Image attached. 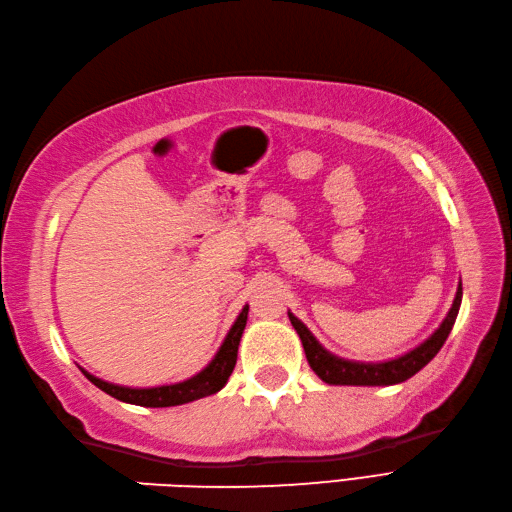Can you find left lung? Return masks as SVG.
<instances>
[{"label": "left lung", "instance_id": "left-lung-1", "mask_svg": "<svg viewBox=\"0 0 512 512\" xmlns=\"http://www.w3.org/2000/svg\"><path fill=\"white\" fill-rule=\"evenodd\" d=\"M463 300V283H458L456 296L452 300V307L448 316L443 318L439 329L432 333L426 342L415 346L413 350L404 352V355L387 361H350L333 355V352L326 350L307 326L300 322L292 311H287L290 322L296 329L300 342H303L307 361L311 370L316 372L326 385H357V387H387V385H398L404 383L406 378L415 376L419 370L435 359L437 352L448 339L452 326L456 322L458 309H461Z\"/></svg>", "mask_w": 512, "mask_h": 512}]
</instances>
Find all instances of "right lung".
Instances as JSON below:
<instances>
[{"instance_id": "obj_1", "label": "right lung", "mask_w": 512, "mask_h": 512, "mask_svg": "<svg viewBox=\"0 0 512 512\" xmlns=\"http://www.w3.org/2000/svg\"><path fill=\"white\" fill-rule=\"evenodd\" d=\"M246 320H248V305L240 311V316L235 318L233 326L225 337V342L220 344L214 359L209 361L199 374H194L181 383L160 385V387H123V385L101 381V378L93 376L86 370L82 372L90 383L97 385L101 391L110 393L112 398L127 404L153 406V409H157V406H177V404H186L192 400L212 396V393L220 391L227 385L229 376L235 368V361H238V346H240Z\"/></svg>"}]
</instances>
